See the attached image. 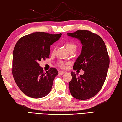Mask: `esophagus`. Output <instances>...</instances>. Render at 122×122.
I'll return each mask as SVG.
<instances>
[{
  "label": "esophagus",
  "mask_w": 122,
  "mask_h": 122,
  "mask_svg": "<svg viewBox=\"0 0 122 122\" xmlns=\"http://www.w3.org/2000/svg\"><path fill=\"white\" fill-rule=\"evenodd\" d=\"M65 73H66V72L65 71H59V74H60V75H63V74H65Z\"/></svg>",
  "instance_id": "esophagus-1"
}]
</instances>
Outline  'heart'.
Wrapping results in <instances>:
<instances>
[{
  "label": "heart",
  "instance_id": "b5f03b06",
  "mask_svg": "<svg viewBox=\"0 0 122 122\" xmlns=\"http://www.w3.org/2000/svg\"><path fill=\"white\" fill-rule=\"evenodd\" d=\"M66 47L68 51L71 49L76 48V45L72 42H67L66 44ZM60 65L61 67H64V66H65V63L63 62H61L60 63Z\"/></svg>",
  "mask_w": 122,
  "mask_h": 122
}]
</instances>
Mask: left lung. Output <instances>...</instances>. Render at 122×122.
<instances>
[{
	"label": "left lung",
	"mask_w": 122,
	"mask_h": 122,
	"mask_svg": "<svg viewBox=\"0 0 122 122\" xmlns=\"http://www.w3.org/2000/svg\"><path fill=\"white\" fill-rule=\"evenodd\" d=\"M67 35L77 39L82 44L81 54L76 60L73 69L84 71L80 76L71 72L70 92L76 99L87 100L96 95L104 83L110 62L108 51L103 39L88 30H77Z\"/></svg>",
	"instance_id": "8db88e82"
}]
</instances>
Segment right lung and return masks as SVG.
I'll return each mask as SVG.
<instances>
[{
    "label": "right lung",
    "mask_w": 122,
    "mask_h": 122,
    "mask_svg": "<svg viewBox=\"0 0 122 122\" xmlns=\"http://www.w3.org/2000/svg\"><path fill=\"white\" fill-rule=\"evenodd\" d=\"M61 35L35 32L22 37L16 42L13 50L12 74L18 87L27 96L40 98L51 92L58 71L51 68L44 73L38 62L48 58L50 46Z\"/></svg>",
    "instance_id": "obj_1"
}]
</instances>
